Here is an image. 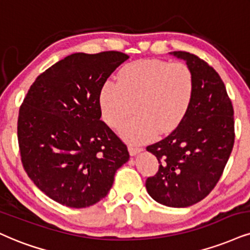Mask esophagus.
Returning a JSON list of instances; mask_svg holds the SVG:
<instances>
[{
  "instance_id": "obj_1",
  "label": "esophagus",
  "mask_w": 250,
  "mask_h": 250,
  "mask_svg": "<svg viewBox=\"0 0 250 250\" xmlns=\"http://www.w3.org/2000/svg\"><path fill=\"white\" fill-rule=\"evenodd\" d=\"M143 148H141V147H137V146H132V145H130V146H128V152H130V155H132V156H134V155H137L138 153H140V152H143Z\"/></svg>"
}]
</instances>
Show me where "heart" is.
I'll list each match as a JSON object with an SVG mask.
<instances>
[{"mask_svg": "<svg viewBox=\"0 0 250 250\" xmlns=\"http://www.w3.org/2000/svg\"><path fill=\"white\" fill-rule=\"evenodd\" d=\"M193 97V78L184 63L158 59L139 60L123 67L117 83L107 81L100 91V109L110 127H120L132 144L153 140L159 133L174 131L187 116Z\"/></svg>", "mask_w": 250, "mask_h": 250, "instance_id": "1", "label": "heart"}]
</instances>
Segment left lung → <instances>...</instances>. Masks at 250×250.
I'll return each instance as SVG.
<instances>
[{
  "label": "left lung",
  "mask_w": 250,
  "mask_h": 250,
  "mask_svg": "<svg viewBox=\"0 0 250 250\" xmlns=\"http://www.w3.org/2000/svg\"><path fill=\"white\" fill-rule=\"evenodd\" d=\"M171 55L186 61L193 78V97L187 116L168 137L147 146L159 170L146 180L154 200L187 208L204 199L223 175L234 145V110L219 74L189 52Z\"/></svg>",
  "instance_id": "obj_1"
}]
</instances>
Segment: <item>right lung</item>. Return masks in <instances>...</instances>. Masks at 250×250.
I'll return each mask as SVG.
<instances>
[{
  "instance_id": "add662e5",
  "label": "right lung",
  "mask_w": 250,
  "mask_h": 250,
  "mask_svg": "<svg viewBox=\"0 0 250 250\" xmlns=\"http://www.w3.org/2000/svg\"><path fill=\"white\" fill-rule=\"evenodd\" d=\"M122 52L74 53L32 83L20 109L18 145L24 170L51 199L82 208L104 198L127 147L101 120L100 91Z\"/></svg>"
}]
</instances>
